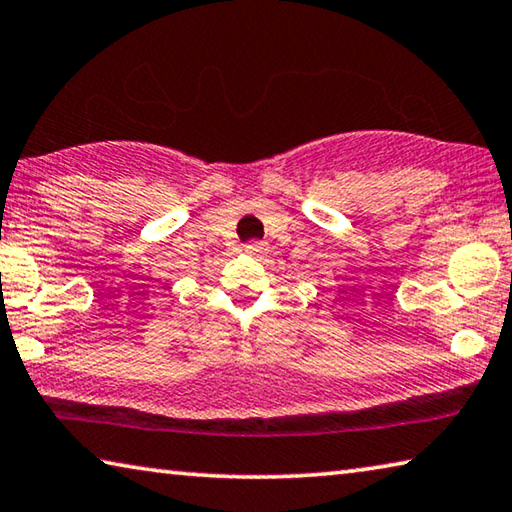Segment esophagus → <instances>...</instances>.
I'll return each instance as SVG.
<instances>
[{
	"label": "esophagus",
	"instance_id": "1",
	"mask_svg": "<svg viewBox=\"0 0 512 512\" xmlns=\"http://www.w3.org/2000/svg\"><path fill=\"white\" fill-rule=\"evenodd\" d=\"M244 248H246V253H250V255H259V253H264V250H266V241H250V244H246Z\"/></svg>",
	"mask_w": 512,
	"mask_h": 512
}]
</instances>
